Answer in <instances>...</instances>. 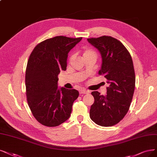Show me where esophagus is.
<instances>
[{
    "label": "esophagus",
    "mask_w": 157,
    "mask_h": 157,
    "mask_svg": "<svg viewBox=\"0 0 157 157\" xmlns=\"http://www.w3.org/2000/svg\"><path fill=\"white\" fill-rule=\"evenodd\" d=\"M79 92V94H88L89 92V90H85V89H82V90H80Z\"/></svg>",
    "instance_id": "34e87169"
}]
</instances>
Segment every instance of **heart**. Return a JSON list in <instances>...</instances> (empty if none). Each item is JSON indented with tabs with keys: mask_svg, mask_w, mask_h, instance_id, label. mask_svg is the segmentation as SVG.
<instances>
[{
	"mask_svg": "<svg viewBox=\"0 0 157 157\" xmlns=\"http://www.w3.org/2000/svg\"><path fill=\"white\" fill-rule=\"evenodd\" d=\"M83 57L84 59L85 58H88V57H97V53L96 52V51H94L93 49L92 48H85L83 49ZM74 54L71 55V56L69 58V61H71L73 59V58L74 57Z\"/></svg>",
	"mask_w": 157,
	"mask_h": 157,
	"instance_id": "1",
	"label": "heart"
}]
</instances>
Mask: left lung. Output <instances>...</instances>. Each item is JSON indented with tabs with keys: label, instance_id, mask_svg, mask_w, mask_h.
<instances>
[{
	"label": "left lung",
	"instance_id": "1",
	"mask_svg": "<svg viewBox=\"0 0 157 157\" xmlns=\"http://www.w3.org/2000/svg\"><path fill=\"white\" fill-rule=\"evenodd\" d=\"M100 52L102 65L99 75L107 79V94L92 92L94 102L90 118L96 124L110 127L119 123L128 112L135 88V73L129 52L119 40L103 36L87 39Z\"/></svg>",
	"mask_w": 157,
	"mask_h": 157
}]
</instances>
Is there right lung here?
Returning a JSON list of instances; mask_svg holds the SVG:
<instances>
[{
  "instance_id": "1",
  "label": "right lung",
  "mask_w": 157,
  "mask_h": 157,
  "mask_svg": "<svg viewBox=\"0 0 157 157\" xmlns=\"http://www.w3.org/2000/svg\"><path fill=\"white\" fill-rule=\"evenodd\" d=\"M82 37L56 36L46 39L34 48L28 61L26 95L31 112L46 127H56L68 120L79 92L57 89L58 74L65 71L68 53Z\"/></svg>"
}]
</instances>
